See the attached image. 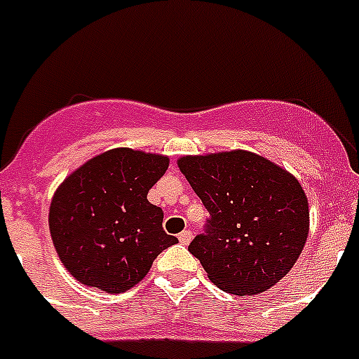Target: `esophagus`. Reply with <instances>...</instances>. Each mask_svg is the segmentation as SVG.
Segmentation results:
<instances>
[{"mask_svg": "<svg viewBox=\"0 0 359 359\" xmlns=\"http://www.w3.org/2000/svg\"><path fill=\"white\" fill-rule=\"evenodd\" d=\"M177 239H180V243L182 244H189L190 239H192V231L190 230H183L180 236H177Z\"/></svg>", "mask_w": 359, "mask_h": 359, "instance_id": "34e87169", "label": "esophagus"}]
</instances>
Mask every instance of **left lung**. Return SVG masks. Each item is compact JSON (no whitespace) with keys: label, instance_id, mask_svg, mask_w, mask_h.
I'll use <instances>...</instances> for the list:
<instances>
[{"label":"left lung","instance_id":"1","mask_svg":"<svg viewBox=\"0 0 359 359\" xmlns=\"http://www.w3.org/2000/svg\"><path fill=\"white\" fill-rule=\"evenodd\" d=\"M177 167L210 212L189 252L215 286L257 294L290 273L309 233L307 196L293 174L243 149L182 156Z\"/></svg>","mask_w":359,"mask_h":359}]
</instances>
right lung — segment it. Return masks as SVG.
I'll return each instance as SVG.
<instances>
[{"label":"right lung","instance_id":"add662e5","mask_svg":"<svg viewBox=\"0 0 359 359\" xmlns=\"http://www.w3.org/2000/svg\"><path fill=\"white\" fill-rule=\"evenodd\" d=\"M169 169V156L116 147L97 154L57 187L50 203L55 252L84 286L123 293L149 273L172 244L163 210L147 192Z\"/></svg>","mask_w":359,"mask_h":359}]
</instances>
